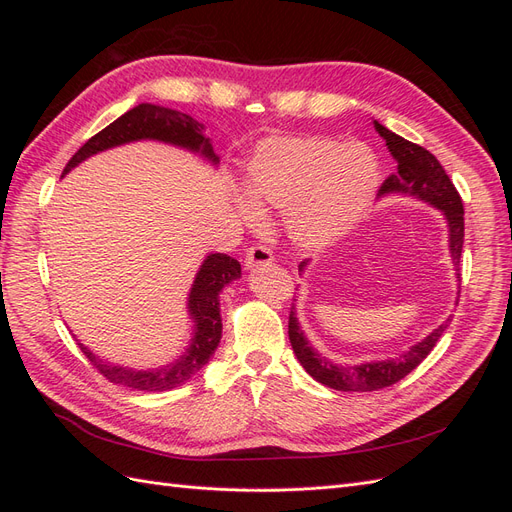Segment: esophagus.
<instances>
[{
	"label": "esophagus",
	"instance_id": "1",
	"mask_svg": "<svg viewBox=\"0 0 512 512\" xmlns=\"http://www.w3.org/2000/svg\"><path fill=\"white\" fill-rule=\"evenodd\" d=\"M243 262H245V267L252 271V269H258V267L271 265L273 254H271L269 247H265V245H252L250 250H247Z\"/></svg>",
	"mask_w": 512,
	"mask_h": 512
}]
</instances>
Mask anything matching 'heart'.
<instances>
[{
    "instance_id": "heart-1",
    "label": "heart",
    "mask_w": 512,
    "mask_h": 512,
    "mask_svg": "<svg viewBox=\"0 0 512 512\" xmlns=\"http://www.w3.org/2000/svg\"><path fill=\"white\" fill-rule=\"evenodd\" d=\"M378 181V160L363 143L271 136L245 162L243 185L250 198H237V211L250 224L262 218L258 207L284 211L290 241L318 252L342 241L363 220Z\"/></svg>"
}]
</instances>
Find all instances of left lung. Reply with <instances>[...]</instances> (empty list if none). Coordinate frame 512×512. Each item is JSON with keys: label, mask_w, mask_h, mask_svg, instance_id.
I'll list each match as a JSON object with an SVG mask.
<instances>
[{"label": "left lung", "mask_w": 512, "mask_h": 512, "mask_svg": "<svg viewBox=\"0 0 512 512\" xmlns=\"http://www.w3.org/2000/svg\"><path fill=\"white\" fill-rule=\"evenodd\" d=\"M376 132L386 141L391 156L397 164L395 173L382 183L378 192L380 198L384 196H408L416 198L421 203L436 207L446 220L448 226V252L453 258V267L459 275V260H461V247H463V205L461 198L455 190L453 181L448 179L446 170L436 160L433 153L423 149L421 145H414L406 138L397 136L395 132L386 130L382 123L374 121ZM309 260H303L299 265V273L305 271ZM297 301V299H294ZM451 324V316H448L438 329H433L425 339L410 346L406 352L399 356H389L382 361H363V363H350L342 365L331 361L329 356H322L307 335L301 329V322L297 318V305L292 303L290 318H288V337L303 369L320 384L329 386L335 391H378L384 386H391L406 378L412 369L423 363L425 356L438 344V339Z\"/></svg>", "instance_id": "obj_1"}]
</instances>
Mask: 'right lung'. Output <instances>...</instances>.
Wrapping results in <instances>:
<instances>
[{"instance_id": "add662e5", "label": "right lung", "mask_w": 512, "mask_h": 512, "mask_svg": "<svg viewBox=\"0 0 512 512\" xmlns=\"http://www.w3.org/2000/svg\"><path fill=\"white\" fill-rule=\"evenodd\" d=\"M136 141H158L164 145H173L196 153V156L207 160L213 166L220 164V156L213 151L211 138L205 136V123L192 119L190 115L173 111V108L143 102L130 108L128 113H123L119 119L111 123V126H106L96 136H91L89 141L74 153L72 160L64 168V175H68L72 168H76L87 158L96 156V153ZM239 277L241 265L235 258H230L226 254L205 256L188 294V316L194 322L192 339L185 352L173 363L151 369H136L108 363L100 359L98 354H94V350H89L85 344L79 346L87 359L100 369V374L106 380L147 393H162L175 389V386L185 384L196 371L203 369L211 361L215 348L220 346V292L228 284L239 280ZM76 342H79V339H76Z\"/></svg>"}]
</instances>
